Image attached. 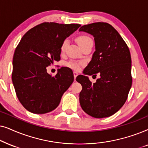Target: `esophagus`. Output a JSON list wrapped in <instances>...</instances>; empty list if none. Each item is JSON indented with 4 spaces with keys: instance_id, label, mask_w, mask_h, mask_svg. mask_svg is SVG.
<instances>
[{
    "instance_id": "34e87169",
    "label": "esophagus",
    "mask_w": 148,
    "mask_h": 148,
    "mask_svg": "<svg viewBox=\"0 0 148 148\" xmlns=\"http://www.w3.org/2000/svg\"><path fill=\"white\" fill-rule=\"evenodd\" d=\"M78 76V73L76 72H74V80H76V76Z\"/></svg>"
}]
</instances>
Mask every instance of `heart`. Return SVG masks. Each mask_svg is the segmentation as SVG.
Wrapping results in <instances>:
<instances>
[{
    "label": "heart",
    "instance_id": "heart-1",
    "mask_svg": "<svg viewBox=\"0 0 148 148\" xmlns=\"http://www.w3.org/2000/svg\"><path fill=\"white\" fill-rule=\"evenodd\" d=\"M76 40H77V42L78 45H79V47L81 48L82 46L85 45L86 43H88L89 41H91L92 39L90 38L89 36H85V35H82V36H78V38H76ZM68 40H65L64 42H63L62 46H61V51H62V52H64L65 51L67 45H68ZM67 66L70 67V68L73 69V70H79L80 67L82 66V64L80 62H75V61H71V62H68V64H67Z\"/></svg>",
    "mask_w": 148,
    "mask_h": 148
}]
</instances>
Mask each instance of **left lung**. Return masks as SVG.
Segmentation results:
<instances>
[{"label":"left lung","mask_w":148,"mask_h":148,"mask_svg":"<svg viewBox=\"0 0 148 148\" xmlns=\"http://www.w3.org/2000/svg\"><path fill=\"white\" fill-rule=\"evenodd\" d=\"M79 31L92 35L95 45V51L84 68V74H100L95 83L90 81L88 76L76 77V81L82 86L79 94L80 106L92 117H109L123 107L131 89L129 49L119 33L108 23L84 25Z\"/></svg>","instance_id":"left-lung-1"}]
</instances>
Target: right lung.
Wrapping results in <instances>:
<instances>
[{
    "label": "right lung",
    "mask_w": 148,
    "mask_h": 148,
    "mask_svg": "<svg viewBox=\"0 0 148 148\" xmlns=\"http://www.w3.org/2000/svg\"><path fill=\"white\" fill-rule=\"evenodd\" d=\"M80 26L44 22L21 38L13 55L12 81L19 101L29 112L42 114L53 111L74 81L69 68L62 67L52 77L47 67L60 60L63 42Z\"/></svg>",
    "instance_id": "obj_1"
}]
</instances>
